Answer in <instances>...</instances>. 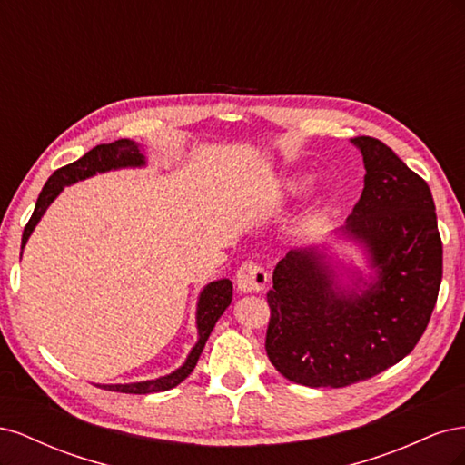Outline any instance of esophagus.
Returning <instances> with one entry per match:
<instances>
[{"mask_svg": "<svg viewBox=\"0 0 465 465\" xmlns=\"http://www.w3.org/2000/svg\"><path fill=\"white\" fill-rule=\"evenodd\" d=\"M267 273L262 265L246 262L236 273V289L241 292H260L267 285Z\"/></svg>", "mask_w": 465, "mask_h": 465, "instance_id": "obj_1", "label": "esophagus"}]
</instances>
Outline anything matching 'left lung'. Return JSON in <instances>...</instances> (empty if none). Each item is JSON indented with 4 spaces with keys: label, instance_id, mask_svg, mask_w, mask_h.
<instances>
[{
    "label": "left lung",
    "instance_id": "1",
    "mask_svg": "<svg viewBox=\"0 0 465 465\" xmlns=\"http://www.w3.org/2000/svg\"><path fill=\"white\" fill-rule=\"evenodd\" d=\"M364 188L337 238L353 242L369 273L328 256L291 250L275 265L265 351L294 384L343 388L410 355L425 333L442 281V242L427 182L374 137L351 139Z\"/></svg>",
    "mask_w": 465,
    "mask_h": 465
}]
</instances>
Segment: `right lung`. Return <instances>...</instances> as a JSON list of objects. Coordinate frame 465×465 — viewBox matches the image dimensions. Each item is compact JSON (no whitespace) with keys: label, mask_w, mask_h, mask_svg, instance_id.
Here are the masks:
<instances>
[{"label":"right lung","mask_w":465,"mask_h":465,"mask_svg":"<svg viewBox=\"0 0 465 465\" xmlns=\"http://www.w3.org/2000/svg\"><path fill=\"white\" fill-rule=\"evenodd\" d=\"M147 164L145 153L142 151L132 139H118L114 143H103L93 147L89 153L83 154V157L72 164L62 166L55 171L48 182L42 188L33 217L26 223L21 238V248H25L26 241H29L35 227L42 215L46 213V209L52 205V202L58 198L65 186H72L79 180H87L94 176L96 173H108V171H118V168H142ZM23 256V252H21ZM232 301V283L229 279H217L207 283L200 297H198V311H195V323H198V341L192 347L184 364L173 371L166 376H159L154 380H143V382H132V384H106L104 390L112 391H122V393H153V391H166L174 386H178L182 380H186L188 374L195 369L202 351L205 347V341L209 333L213 331L217 320L221 314L227 311ZM101 386V384H98Z\"/></svg>","instance_id":"add662e5"}]
</instances>
